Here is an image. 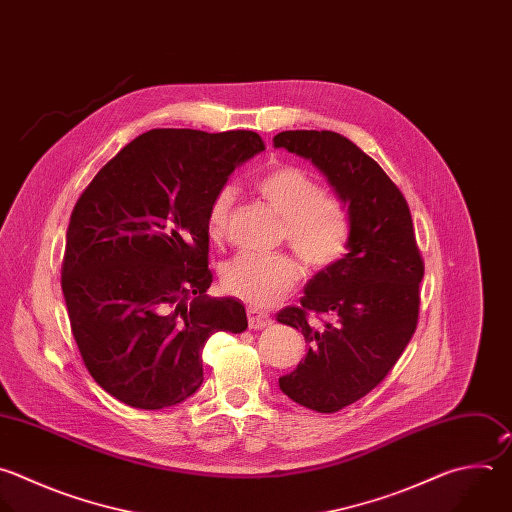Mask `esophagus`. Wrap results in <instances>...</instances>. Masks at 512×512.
Returning a JSON list of instances; mask_svg holds the SVG:
<instances>
[{"mask_svg": "<svg viewBox=\"0 0 512 512\" xmlns=\"http://www.w3.org/2000/svg\"><path fill=\"white\" fill-rule=\"evenodd\" d=\"M247 319H249V327L251 329H263V327H269L273 323L271 315L257 309V307H249L247 309Z\"/></svg>", "mask_w": 512, "mask_h": 512, "instance_id": "1", "label": "esophagus"}]
</instances>
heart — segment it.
<instances>
[{
  "instance_id": "obj_1",
  "label": "heart",
  "mask_w": 512,
  "mask_h": 512,
  "mask_svg": "<svg viewBox=\"0 0 512 512\" xmlns=\"http://www.w3.org/2000/svg\"><path fill=\"white\" fill-rule=\"evenodd\" d=\"M261 199L283 221V237L311 269H325L342 259L352 239L346 203L323 193L319 181L293 164L273 166L255 183ZM235 191L223 187L209 205L207 233L215 243L227 237ZM301 265L289 255H237L221 271L223 289L255 307H271L301 281Z\"/></svg>"
}]
</instances>
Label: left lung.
Instances as JSON below:
<instances>
[{
	"mask_svg": "<svg viewBox=\"0 0 512 512\" xmlns=\"http://www.w3.org/2000/svg\"><path fill=\"white\" fill-rule=\"evenodd\" d=\"M273 144L311 160L352 219L344 259L309 279L299 307L277 313L309 344L305 360L279 378L281 392L331 414L370 394L400 360L418 325L424 261L404 195L352 140L331 130H285ZM309 312L330 319L311 326Z\"/></svg>",
	"mask_w": 512,
	"mask_h": 512,
	"instance_id": "obj_1",
	"label": "left lung"
}]
</instances>
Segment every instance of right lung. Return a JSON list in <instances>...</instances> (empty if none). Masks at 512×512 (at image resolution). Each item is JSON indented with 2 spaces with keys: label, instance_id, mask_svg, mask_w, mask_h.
I'll use <instances>...</instances> for the list:
<instances>
[{
  "label": "right lung",
  "instance_id": "right-lung-1",
  "mask_svg": "<svg viewBox=\"0 0 512 512\" xmlns=\"http://www.w3.org/2000/svg\"><path fill=\"white\" fill-rule=\"evenodd\" d=\"M265 150L257 132L156 128L128 142L80 195L62 291L76 346L116 400L162 410L203 384V348L241 333L235 297H209L207 211L233 170Z\"/></svg>",
  "mask_w": 512,
  "mask_h": 512
}]
</instances>
